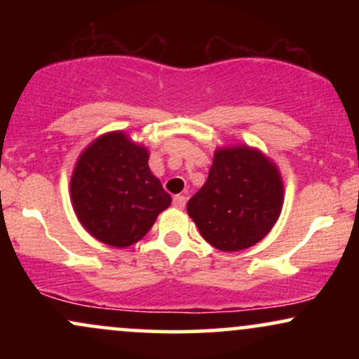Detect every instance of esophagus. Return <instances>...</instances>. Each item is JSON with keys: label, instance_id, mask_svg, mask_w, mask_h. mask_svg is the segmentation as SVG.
<instances>
[{"label": "esophagus", "instance_id": "1", "mask_svg": "<svg viewBox=\"0 0 359 359\" xmlns=\"http://www.w3.org/2000/svg\"><path fill=\"white\" fill-rule=\"evenodd\" d=\"M185 203H187L185 196H175L174 197V205H175L177 209H184L185 208Z\"/></svg>", "mask_w": 359, "mask_h": 359}]
</instances>
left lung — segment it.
I'll use <instances>...</instances> for the list:
<instances>
[{
  "label": "left lung",
  "mask_w": 359,
  "mask_h": 359,
  "mask_svg": "<svg viewBox=\"0 0 359 359\" xmlns=\"http://www.w3.org/2000/svg\"><path fill=\"white\" fill-rule=\"evenodd\" d=\"M283 205V180L258 148H216L205 184L191 197L187 214L201 236L221 251L257 245L271 231Z\"/></svg>",
  "instance_id": "obj_1"
}]
</instances>
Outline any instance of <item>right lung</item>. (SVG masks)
<instances>
[{
    "instance_id": "1",
    "label": "right lung",
    "mask_w": 359,
    "mask_h": 359,
    "mask_svg": "<svg viewBox=\"0 0 359 359\" xmlns=\"http://www.w3.org/2000/svg\"><path fill=\"white\" fill-rule=\"evenodd\" d=\"M148 158V148L121 130L101 135L82 150L72 170L71 201L82 228L97 241L128 248L170 205Z\"/></svg>"
}]
</instances>
